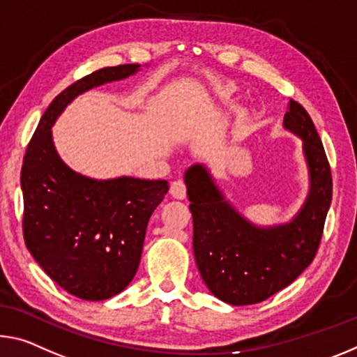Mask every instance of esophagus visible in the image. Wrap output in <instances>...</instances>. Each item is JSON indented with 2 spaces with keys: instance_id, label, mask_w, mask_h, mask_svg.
<instances>
[{
  "instance_id": "1",
  "label": "esophagus",
  "mask_w": 357,
  "mask_h": 357,
  "mask_svg": "<svg viewBox=\"0 0 357 357\" xmlns=\"http://www.w3.org/2000/svg\"><path fill=\"white\" fill-rule=\"evenodd\" d=\"M185 183L183 179H176L173 181L172 185H169V194H172L174 199L178 200H184L185 199Z\"/></svg>"
}]
</instances>
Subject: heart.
<instances>
[{
    "instance_id": "obj_1",
    "label": "heart",
    "mask_w": 357,
    "mask_h": 357,
    "mask_svg": "<svg viewBox=\"0 0 357 357\" xmlns=\"http://www.w3.org/2000/svg\"><path fill=\"white\" fill-rule=\"evenodd\" d=\"M231 92H234V89L229 87V86L220 87V89L218 90V93L220 95V97H229V95H231Z\"/></svg>"
}]
</instances>
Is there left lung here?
<instances>
[{"instance_id":"1","label":"left lung","mask_w":357,"mask_h":357,"mask_svg":"<svg viewBox=\"0 0 357 357\" xmlns=\"http://www.w3.org/2000/svg\"><path fill=\"white\" fill-rule=\"evenodd\" d=\"M282 127L303 141L310 178L307 199L289 222L256 225L225 200L205 165L195 163L184 173L197 267L213 296L235 307L264 302L313 262L332 202L329 162L297 101L287 105Z\"/></svg>"}]
</instances>
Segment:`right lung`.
<instances>
[{
    "mask_svg": "<svg viewBox=\"0 0 357 357\" xmlns=\"http://www.w3.org/2000/svg\"><path fill=\"white\" fill-rule=\"evenodd\" d=\"M139 66L101 68L56 95L38 123L22 165L28 251L61 289L84 301H106L132 282L149 218L167 195L168 183L84 176L60 158L52 127L79 95L137 75Z\"/></svg>",
    "mask_w": 357,
    "mask_h": 357,
    "instance_id": "right-lung-1",
    "label": "right lung"
}]
</instances>
